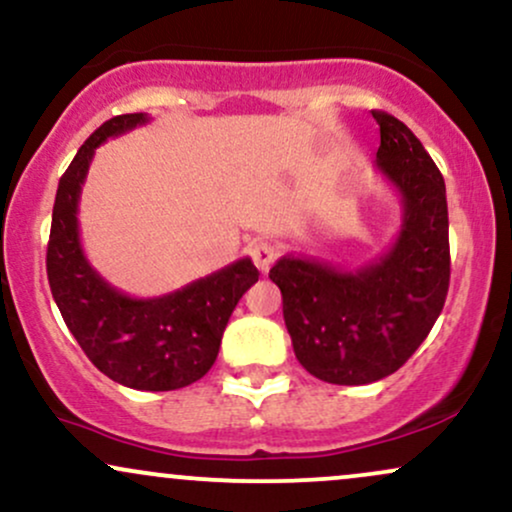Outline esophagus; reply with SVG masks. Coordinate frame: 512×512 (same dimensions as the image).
<instances>
[{"label":"esophagus","instance_id":"obj_1","mask_svg":"<svg viewBox=\"0 0 512 512\" xmlns=\"http://www.w3.org/2000/svg\"><path fill=\"white\" fill-rule=\"evenodd\" d=\"M248 252L252 262H255V267L260 269L262 274H267L269 269H272V264L276 260V248L272 243H267V240H257V243L250 245Z\"/></svg>","mask_w":512,"mask_h":512}]
</instances>
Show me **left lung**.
<instances>
[{
	"instance_id": "8db88e82",
	"label": "left lung",
	"mask_w": 512,
	"mask_h": 512,
	"mask_svg": "<svg viewBox=\"0 0 512 512\" xmlns=\"http://www.w3.org/2000/svg\"><path fill=\"white\" fill-rule=\"evenodd\" d=\"M372 116L381 133L374 166L403 202L391 248L357 269L286 255L269 272L298 362L338 386L372 384L403 367L439 319L451 281L441 171L403 121Z\"/></svg>"
}]
</instances>
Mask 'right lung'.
Returning <instances> with one entry per match:
<instances>
[{
    "mask_svg": "<svg viewBox=\"0 0 512 512\" xmlns=\"http://www.w3.org/2000/svg\"><path fill=\"white\" fill-rule=\"evenodd\" d=\"M147 121L143 112L114 116L73 157L54 200L47 279L66 326L102 374L128 389L176 391L214 365L233 307L260 272L243 257L159 298H131L95 272L80 245V190L97 147Z\"/></svg>",
    "mask_w": 512,
    "mask_h": 512,
    "instance_id": "add662e5",
    "label": "right lung"
}]
</instances>
